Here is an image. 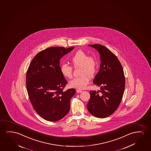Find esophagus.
Instances as JSON below:
<instances>
[{"label":"esophagus","instance_id":"1","mask_svg":"<svg viewBox=\"0 0 151 151\" xmlns=\"http://www.w3.org/2000/svg\"><path fill=\"white\" fill-rule=\"evenodd\" d=\"M76 91H77L78 93H81V92L82 91L81 90V89H77V90H76Z\"/></svg>","mask_w":151,"mask_h":151}]
</instances>
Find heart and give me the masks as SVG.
I'll use <instances>...</instances> for the list:
<instances>
[{"label": "heart", "instance_id": "obj_1", "mask_svg": "<svg viewBox=\"0 0 151 151\" xmlns=\"http://www.w3.org/2000/svg\"><path fill=\"white\" fill-rule=\"evenodd\" d=\"M72 66L74 68H80V77L69 82L70 87L78 89H84L89 83V78L95 76L97 70V60L93 56H88L85 52L79 50L71 59ZM60 72L64 77L68 79L72 78L73 69L71 66L64 64L60 66Z\"/></svg>", "mask_w": 151, "mask_h": 151}]
</instances>
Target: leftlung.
Returning a JSON list of instances; mask_svg holds the SVG:
<instances>
[{"instance_id":"obj_1","label":"left lung","mask_w":151,"mask_h":151,"mask_svg":"<svg viewBox=\"0 0 151 151\" xmlns=\"http://www.w3.org/2000/svg\"><path fill=\"white\" fill-rule=\"evenodd\" d=\"M89 46L100 54V69L93 82L100 89L89 91L87 109L94 116L105 118L112 114L121 102L125 86L123 69L116 56L106 47L101 45Z\"/></svg>"}]
</instances>
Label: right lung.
<instances>
[{"label": "right lung", "instance_id": "right-lung-1", "mask_svg": "<svg viewBox=\"0 0 151 151\" xmlns=\"http://www.w3.org/2000/svg\"><path fill=\"white\" fill-rule=\"evenodd\" d=\"M74 49L51 47L38 53L28 68L26 88L32 106L42 118L48 121H59L70 109L74 88L65 91L67 81L60 72V58Z\"/></svg>", "mask_w": 151, "mask_h": 151}]
</instances>
